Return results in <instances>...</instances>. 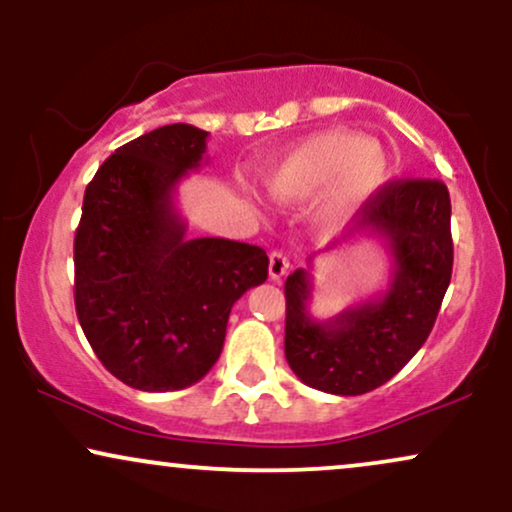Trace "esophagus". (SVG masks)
I'll return each mask as SVG.
<instances>
[{
  "instance_id": "obj_1",
  "label": "esophagus",
  "mask_w": 512,
  "mask_h": 512,
  "mask_svg": "<svg viewBox=\"0 0 512 512\" xmlns=\"http://www.w3.org/2000/svg\"><path fill=\"white\" fill-rule=\"evenodd\" d=\"M290 269V260L283 252H271L269 255V278L271 281H281Z\"/></svg>"
}]
</instances>
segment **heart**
<instances>
[{"mask_svg":"<svg viewBox=\"0 0 512 512\" xmlns=\"http://www.w3.org/2000/svg\"><path fill=\"white\" fill-rule=\"evenodd\" d=\"M387 174L390 160L378 141L349 129H326L271 160L262 181L276 203H302L319 193L314 219L335 226L364 208L383 189Z\"/></svg>","mask_w":512,"mask_h":512,"instance_id":"1","label":"heart"}]
</instances>
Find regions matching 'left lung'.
I'll use <instances>...</instances> for the list:
<instances>
[{"mask_svg": "<svg viewBox=\"0 0 512 512\" xmlns=\"http://www.w3.org/2000/svg\"><path fill=\"white\" fill-rule=\"evenodd\" d=\"M357 236L390 250V286L380 295L316 321L307 309L312 271L295 269L286 281L288 364L304 385L340 397L385 385L428 340L454 267L449 191L437 179L390 181L323 252Z\"/></svg>", "mask_w": 512, "mask_h": 512, "instance_id": "obj_1", "label": "left lung"}]
</instances>
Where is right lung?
<instances>
[{
	"instance_id": "obj_1",
	"label": "right lung",
	"mask_w": 512,
	"mask_h": 512,
	"mask_svg": "<svg viewBox=\"0 0 512 512\" xmlns=\"http://www.w3.org/2000/svg\"><path fill=\"white\" fill-rule=\"evenodd\" d=\"M205 146L203 129L158 127L120 146L84 191L77 319L101 364L134 390H184L205 378L234 302L267 281L269 257L257 245L186 238L174 193Z\"/></svg>"
}]
</instances>
